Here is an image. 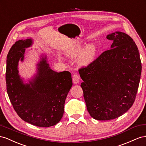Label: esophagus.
Returning <instances> with one entry per match:
<instances>
[{"instance_id":"34e87169","label":"esophagus","mask_w":146,"mask_h":146,"mask_svg":"<svg viewBox=\"0 0 146 146\" xmlns=\"http://www.w3.org/2000/svg\"><path fill=\"white\" fill-rule=\"evenodd\" d=\"M72 80L74 84H78L79 82H80V76H79L77 74H74L72 77Z\"/></svg>"}]
</instances>
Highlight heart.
Masks as SVG:
<instances>
[{"label":"heart","mask_w":146,"mask_h":146,"mask_svg":"<svg viewBox=\"0 0 146 146\" xmlns=\"http://www.w3.org/2000/svg\"><path fill=\"white\" fill-rule=\"evenodd\" d=\"M80 51V47L70 48L66 51V55L70 57H76ZM97 48L94 44H90L82 50L78 58V62L80 65H87L92 62L96 55Z\"/></svg>","instance_id":"b5f03b06"}]
</instances>
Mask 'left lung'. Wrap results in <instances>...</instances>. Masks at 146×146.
Masks as SVG:
<instances>
[{
    "mask_svg": "<svg viewBox=\"0 0 146 146\" xmlns=\"http://www.w3.org/2000/svg\"><path fill=\"white\" fill-rule=\"evenodd\" d=\"M111 49L79 69L87 109L92 117L109 120L132 106L138 92L141 62L135 42L125 33L107 35Z\"/></svg>",
    "mask_w": 146,
    "mask_h": 146,
    "instance_id": "obj_1",
    "label": "left lung"
}]
</instances>
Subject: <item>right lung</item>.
Listing matches in <instances>:
<instances>
[{
  "mask_svg": "<svg viewBox=\"0 0 146 146\" xmlns=\"http://www.w3.org/2000/svg\"><path fill=\"white\" fill-rule=\"evenodd\" d=\"M31 38L21 40L12 46L7 57L5 79L8 97L15 111L25 122L40 127L56 125L64 112L66 96L72 87V74L68 71L56 72L49 67L46 57L37 64V73L29 84L19 75V60L23 61Z\"/></svg>",
  "mask_w": 146,
  "mask_h": 146,
  "instance_id": "obj_1",
  "label": "right lung"
}]
</instances>
